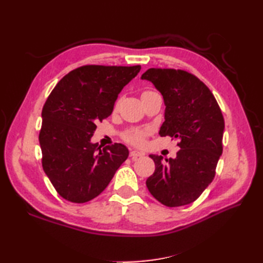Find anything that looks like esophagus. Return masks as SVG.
<instances>
[{
	"label": "esophagus",
	"mask_w": 263,
	"mask_h": 263,
	"mask_svg": "<svg viewBox=\"0 0 263 263\" xmlns=\"http://www.w3.org/2000/svg\"><path fill=\"white\" fill-rule=\"evenodd\" d=\"M144 154L143 153H140V152H137V150H132V152H130V157L136 159V158H139V157H142Z\"/></svg>",
	"instance_id": "34e87169"
}]
</instances>
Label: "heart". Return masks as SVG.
<instances>
[{
    "label": "heart",
    "instance_id": "heart-1",
    "mask_svg": "<svg viewBox=\"0 0 263 263\" xmlns=\"http://www.w3.org/2000/svg\"><path fill=\"white\" fill-rule=\"evenodd\" d=\"M150 92L154 91H143L141 96ZM147 135L148 131L143 130V128H131V130H127L126 132L123 133V139H124L127 143L133 144V146H141Z\"/></svg>",
    "mask_w": 263,
    "mask_h": 263
}]
</instances>
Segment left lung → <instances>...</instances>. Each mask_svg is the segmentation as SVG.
<instances>
[{"instance_id":"obj_1","label":"left lung","mask_w":263,"mask_h":263,"mask_svg":"<svg viewBox=\"0 0 263 263\" xmlns=\"http://www.w3.org/2000/svg\"><path fill=\"white\" fill-rule=\"evenodd\" d=\"M163 95L166 105L161 137L178 140L175 159L150 155L154 174L146 185L166 206H181L197 200L216 174L222 153L225 121L214 95L194 74L184 70L152 68L141 76Z\"/></svg>"}]
</instances>
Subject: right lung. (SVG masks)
<instances>
[{"label":"right lung","mask_w":263,"mask_h":263,"mask_svg":"<svg viewBox=\"0 0 263 263\" xmlns=\"http://www.w3.org/2000/svg\"><path fill=\"white\" fill-rule=\"evenodd\" d=\"M140 65H83L69 72L49 93L42 110V165L63 199L85 203L102 193L124 163L121 143L103 149L90 139Z\"/></svg>","instance_id":"add662e5"}]
</instances>
